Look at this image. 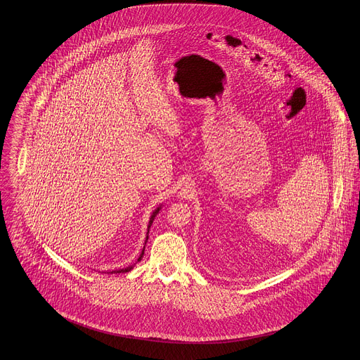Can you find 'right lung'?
Instances as JSON below:
<instances>
[{
	"label": "right lung",
	"instance_id": "right-lung-1",
	"mask_svg": "<svg viewBox=\"0 0 360 360\" xmlns=\"http://www.w3.org/2000/svg\"><path fill=\"white\" fill-rule=\"evenodd\" d=\"M160 207H162V205L155 209L154 213H153V216H151V219H150V224H148V232H150V228H151V225H153V221H154L155 216H156V214L159 213ZM148 232H147V238H146V243H147V240H148ZM144 248H146V247H144ZM144 248H143V251H141L140 257H139V259H137V262H140V260H141V257H143V255H144ZM132 269H134V266H128V267H125V269H121V270H115V271H112V274H113V273H116V274H120V273H128V271H131Z\"/></svg>",
	"mask_w": 360,
	"mask_h": 360
}]
</instances>
